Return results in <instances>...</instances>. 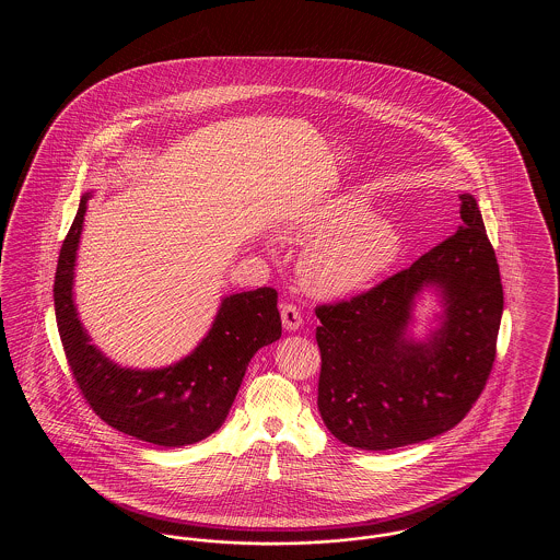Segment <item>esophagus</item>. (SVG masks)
I'll use <instances>...</instances> for the list:
<instances>
[{
    "label": "esophagus",
    "instance_id": "esophagus-1",
    "mask_svg": "<svg viewBox=\"0 0 560 560\" xmlns=\"http://www.w3.org/2000/svg\"><path fill=\"white\" fill-rule=\"evenodd\" d=\"M281 320L288 331H295L302 325V315L293 304H285V306H281Z\"/></svg>",
    "mask_w": 560,
    "mask_h": 560
}]
</instances>
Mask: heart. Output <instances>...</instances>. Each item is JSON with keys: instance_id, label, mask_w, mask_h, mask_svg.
<instances>
[{"instance_id": "1", "label": "heart", "mask_w": 560, "mask_h": 560, "mask_svg": "<svg viewBox=\"0 0 560 560\" xmlns=\"http://www.w3.org/2000/svg\"><path fill=\"white\" fill-rule=\"evenodd\" d=\"M293 241L306 243L298 277L315 298L361 292L397 262L400 237L390 220L370 212L365 199L340 195L302 213L288 226Z\"/></svg>"}]
</instances>
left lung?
Masks as SVG:
<instances>
[{
  "instance_id": "obj_1",
  "label": "left lung",
  "mask_w": 560,
  "mask_h": 560,
  "mask_svg": "<svg viewBox=\"0 0 560 560\" xmlns=\"http://www.w3.org/2000/svg\"><path fill=\"white\" fill-rule=\"evenodd\" d=\"M462 224L370 292L317 306L320 418L357 450L386 452L452 430L479 399L495 361L504 290L477 199L459 195ZM424 289L440 295L427 341L408 327Z\"/></svg>"
}]
</instances>
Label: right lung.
I'll list each match as a JSON object with an SVG mask.
<instances>
[{
    "mask_svg": "<svg viewBox=\"0 0 560 560\" xmlns=\"http://www.w3.org/2000/svg\"><path fill=\"white\" fill-rule=\"evenodd\" d=\"M92 192L60 247L54 277V311L67 361L81 395L101 420L124 434L161 447H183L210 436L229 416L252 357L281 338L277 292L222 298L210 331L185 359L161 370H130L94 347L73 300L83 215Z\"/></svg>",
    "mask_w": 560,
    "mask_h": 560,
    "instance_id": "1",
    "label": "right lung"
}]
</instances>
